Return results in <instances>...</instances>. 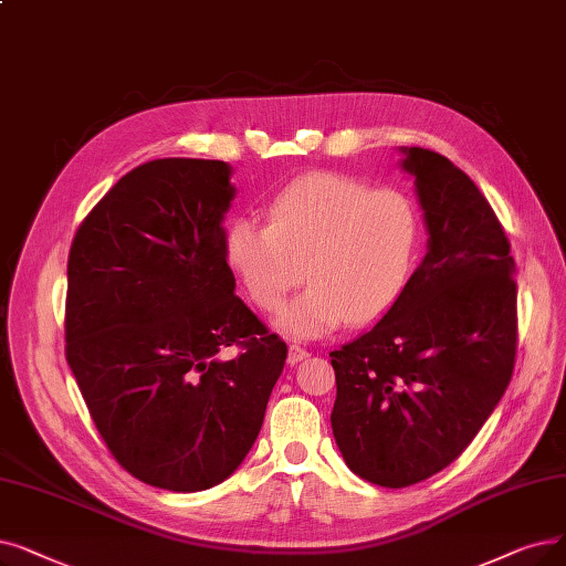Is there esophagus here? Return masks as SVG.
I'll use <instances>...</instances> for the list:
<instances>
[{
	"label": "esophagus",
	"mask_w": 566,
	"mask_h": 566,
	"mask_svg": "<svg viewBox=\"0 0 566 566\" xmlns=\"http://www.w3.org/2000/svg\"><path fill=\"white\" fill-rule=\"evenodd\" d=\"M307 356H310V352L305 347H301V344H289V363L291 365L305 360Z\"/></svg>",
	"instance_id": "34e87169"
}]
</instances>
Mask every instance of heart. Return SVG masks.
Returning a JSON list of instances; mask_svg holds the SVG:
<instances>
[{
  "instance_id": "heart-1",
  "label": "heart",
  "mask_w": 566,
  "mask_h": 566,
  "mask_svg": "<svg viewBox=\"0 0 566 566\" xmlns=\"http://www.w3.org/2000/svg\"><path fill=\"white\" fill-rule=\"evenodd\" d=\"M421 248V212L400 189L337 174H312L286 185L268 206V227L233 222L224 254L248 298L265 314L282 310L303 280L280 326L316 337L388 312L411 277Z\"/></svg>"
}]
</instances>
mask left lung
I'll return each instance as SVG.
<instances>
[{"label": "left lung", "instance_id": "obj_1", "mask_svg": "<svg viewBox=\"0 0 566 566\" xmlns=\"http://www.w3.org/2000/svg\"><path fill=\"white\" fill-rule=\"evenodd\" d=\"M402 153L428 254L377 326L331 352L339 453L384 488L421 483L472 444L504 396L518 347V289L495 210L447 157Z\"/></svg>", "mask_w": 566, "mask_h": 566}]
</instances>
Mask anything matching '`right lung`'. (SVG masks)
<instances>
[{
	"mask_svg": "<svg viewBox=\"0 0 566 566\" xmlns=\"http://www.w3.org/2000/svg\"><path fill=\"white\" fill-rule=\"evenodd\" d=\"M229 178L217 159L140 164L69 252L66 363L92 421L132 476L174 493L238 470L286 360L282 337L235 296Z\"/></svg>",
	"mask_w": 566,
	"mask_h": 566,
	"instance_id": "add662e5",
	"label": "right lung"
}]
</instances>
